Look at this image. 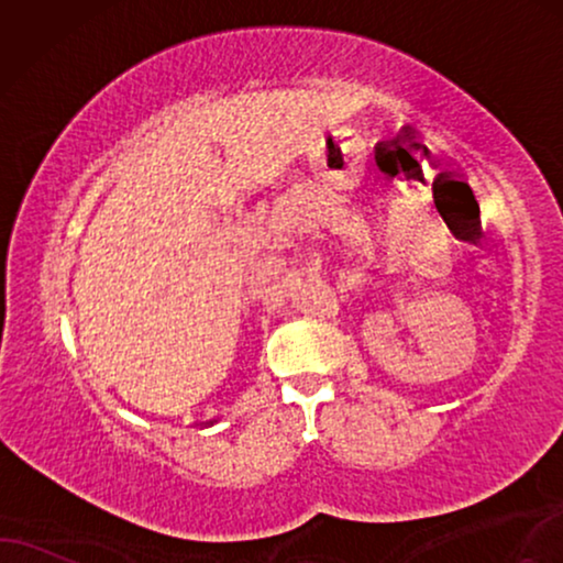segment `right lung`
Returning a JSON list of instances; mask_svg holds the SVG:
<instances>
[{"label": "right lung", "mask_w": 563, "mask_h": 563, "mask_svg": "<svg viewBox=\"0 0 563 563\" xmlns=\"http://www.w3.org/2000/svg\"><path fill=\"white\" fill-rule=\"evenodd\" d=\"M219 422V419H208V422H203V427H211V424H216Z\"/></svg>", "instance_id": "obj_1"}]
</instances>
